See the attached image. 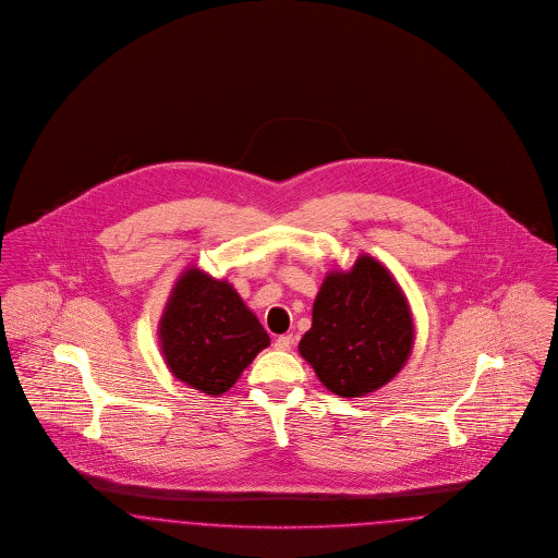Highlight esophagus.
<instances>
[{
    "label": "esophagus",
    "instance_id": "1",
    "mask_svg": "<svg viewBox=\"0 0 558 558\" xmlns=\"http://www.w3.org/2000/svg\"><path fill=\"white\" fill-rule=\"evenodd\" d=\"M292 342H294V338L290 335L278 336L276 342H274V349H276V351H290Z\"/></svg>",
    "mask_w": 558,
    "mask_h": 558
}]
</instances>
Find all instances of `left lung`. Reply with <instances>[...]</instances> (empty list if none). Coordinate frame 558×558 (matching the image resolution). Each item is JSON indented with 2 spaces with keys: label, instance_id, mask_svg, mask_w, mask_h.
Listing matches in <instances>:
<instances>
[{
  "label": "left lung",
  "instance_id": "1",
  "mask_svg": "<svg viewBox=\"0 0 558 558\" xmlns=\"http://www.w3.org/2000/svg\"><path fill=\"white\" fill-rule=\"evenodd\" d=\"M413 342V313L401 284L361 253L351 269L326 274L299 353L330 392L361 399L401 372Z\"/></svg>",
  "mask_w": 558,
  "mask_h": 558
}]
</instances>
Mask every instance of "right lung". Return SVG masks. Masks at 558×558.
I'll return each instance as SVG.
<instances>
[{"instance_id":"right-lung-1","label":"right lung","mask_w":558,"mask_h":558,"mask_svg":"<svg viewBox=\"0 0 558 558\" xmlns=\"http://www.w3.org/2000/svg\"><path fill=\"white\" fill-rule=\"evenodd\" d=\"M157 338L174 378L220 397L266 347L269 336L228 280L189 266L174 282Z\"/></svg>"}]
</instances>
